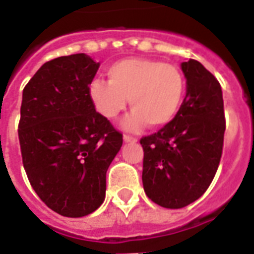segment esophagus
I'll list each match as a JSON object with an SVG mask.
<instances>
[{"label":"esophagus","mask_w":254,"mask_h":254,"mask_svg":"<svg viewBox=\"0 0 254 254\" xmlns=\"http://www.w3.org/2000/svg\"><path fill=\"white\" fill-rule=\"evenodd\" d=\"M124 141H127V143H136L137 138L133 137V136H129V134H124Z\"/></svg>","instance_id":"esophagus-1"}]
</instances>
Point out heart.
<instances>
[{
  "label": "heart",
  "mask_w": 254,
  "mask_h": 254,
  "mask_svg": "<svg viewBox=\"0 0 254 254\" xmlns=\"http://www.w3.org/2000/svg\"><path fill=\"white\" fill-rule=\"evenodd\" d=\"M109 81L95 78L89 84V98L99 114L116 120L127 109L133 111L124 127L138 130L145 124L160 127L169 124L181 107L185 78L173 64L148 58H125L107 69Z\"/></svg>",
  "instance_id": "1"
}]
</instances>
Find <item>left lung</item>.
I'll list each match as a JSON object with an SVG mask.
<instances>
[{"label": "left lung", "instance_id": "left-lung-1", "mask_svg": "<svg viewBox=\"0 0 254 254\" xmlns=\"http://www.w3.org/2000/svg\"><path fill=\"white\" fill-rule=\"evenodd\" d=\"M187 96L177 116L144 136L143 187L160 207L184 208L211 185L223 151V95L212 73L196 60L182 63Z\"/></svg>", "mask_w": 254, "mask_h": 254}]
</instances>
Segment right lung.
<instances>
[{
  "instance_id": "1",
  "label": "right lung",
  "mask_w": 254,
  "mask_h": 254,
  "mask_svg": "<svg viewBox=\"0 0 254 254\" xmlns=\"http://www.w3.org/2000/svg\"><path fill=\"white\" fill-rule=\"evenodd\" d=\"M99 64L72 54L43 64L23 89L19 141L31 187L47 207L81 218L100 207L122 133L95 110L89 84Z\"/></svg>"
}]
</instances>
